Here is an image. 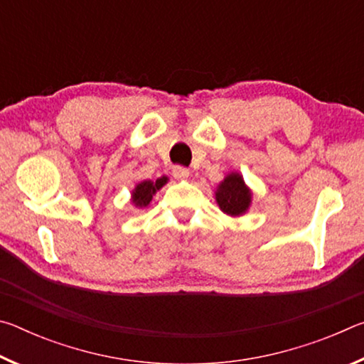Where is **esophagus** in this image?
<instances>
[{
    "label": "esophagus",
    "mask_w": 364,
    "mask_h": 364,
    "mask_svg": "<svg viewBox=\"0 0 364 364\" xmlns=\"http://www.w3.org/2000/svg\"><path fill=\"white\" fill-rule=\"evenodd\" d=\"M171 173H173L176 180H188L189 170L184 168V167H173V171H171Z\"/></svg>",
    "instance_id": "esophagus-1"
}]
</instances>
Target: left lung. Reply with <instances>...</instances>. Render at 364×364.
<instances>
[{"label": "left lung", "mask_w": 364, "mask_h": 364, "mask_svg": "<svg viewBox=\"0 0 364 364\" xmlns=\"http://www.w3.org/2000/svg\"><path fill=\"white\" fill-rule=\"evenodd\" d=\"M215 200L228 217H242L252 205V189L245 184L239 171H231L215 189Z\"/></svg>", "instance_id": "1"}]
</instances>
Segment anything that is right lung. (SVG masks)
Listing matches in <instances>:
<instances>
[{
    "label": "right lung",
    "mask_w": 364,
    "mask_h": 364,
    "mask_svg": "<svg viewBox=\"0 0 364 364\" xmlns=\"http://www.w3.org/2000/svg\"><path fill=\"white\" fill-rule=\"evenodd\" d=\"M168 183V176H160L157 180H143L136 183V186L132 189V204L136 208L149 207L152 197L157 194V191L162 189Z\"/></svg>",
    "instance_id": "add662e5"
}]
</instances>
